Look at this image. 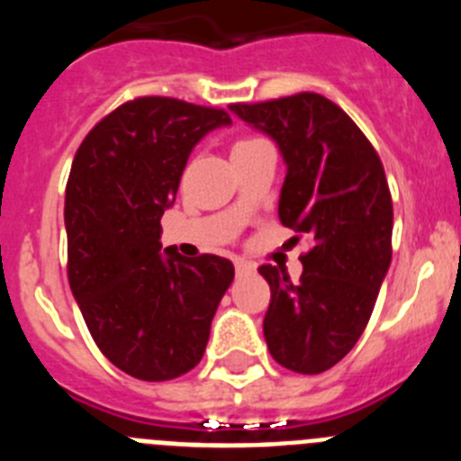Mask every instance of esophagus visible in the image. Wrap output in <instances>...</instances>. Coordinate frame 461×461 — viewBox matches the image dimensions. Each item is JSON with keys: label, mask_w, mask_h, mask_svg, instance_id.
Masks as SVG:
<instances>
[{"label": "esophagus", "mask_w": 461, "mask_h": 461, "mask_svg": "<svg viewBox=\"0 0 461 461\" xmlns=\"http://www.w3.org/2000/svg\"><path fill=\"white\" fill-rule=\"evenodd\" d=\"M256 270V266L254 263H251V260H235V272H238V275H251V272Z\"/></svg>", "instance_id": "esophagus-1"}]
</instances>
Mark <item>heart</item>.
<instances>
[{"label": "heart", "mask_w": 461, "mask_h": 461, "mask_svg": "<svg viewBox=\"0 0 461 461\" xmlns=\"http://www.w3.org/2000/svg\"><path fill=\"white\" fill-rule=\"evenodd\" d=\"M256 142H263V140H260V138H251V136H247V138H240V140L235 142V145H233V149H240V148H249V145H256Z\"/></svg>", "instance_id": "obj_1"}]
</instances>
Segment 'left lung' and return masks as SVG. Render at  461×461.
I'll return each mask as SVG.
<instances>
[{"instance_id": "left-lung-1", "label": "left lung", "mask_w": 461, "mask_h": 461, "mask_svg": "<svg viewBox=\"0 0 461 461\" xmlns=\"http://www.w3.org/2000/svg\"><path fill=\"white\" fill-rule=\"evenodd\" d=\"M240 120L275 138L288 166L279 219L307 238L303 276L260 266L270 284L263 335L272 357L321 374L351 351L369 323L393 258V195L360 126L323 94L230 104Z\"/></svg>"}]
</instances>
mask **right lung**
I'll return each instance as SVG.
<instances>
[{
	"instance_id": "obj_1",
	"label": "right lung",
	"mask_w": 461,
	"mask_h": 461,
	"mask_svg": "<svg viewBox=\"0 0 461 461\" xmlns=\"http://www.w3.org/2000/svg\"><path fill=\"white\" fill-rule=\"evenodd\" d=\"M223 124V108L138 96L108 113L73 157L64 201L68 284L99 351L140 381H170L201 362L235 276L221 256L158 254L161 217L186 158Z\"/></svg>"
}]
</instances>
